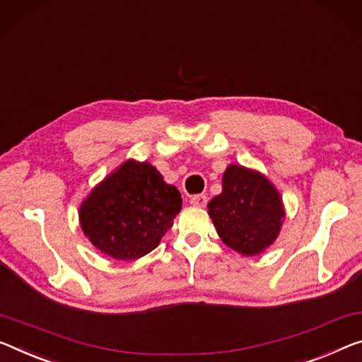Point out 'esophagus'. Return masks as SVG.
I'll list each match as a JSON object with an SVG mask.
<instances>
[{
	"label": "esophagus",
	"instance_id": "34e87169",
	"mask_svg": "<svg viewBox=\"0 0 362 362\" xmlns=\"http://www.w3.org/2000/svg\"><path fill=\"white\" fill-rule=\"evenodd\" d=\"M191 205L194 207H205L207 205V196H204V194H197V196H192L191 197Z\"/></svg>",
	"mask_w": 362,
	"mask_h": 362
}]
</instances>
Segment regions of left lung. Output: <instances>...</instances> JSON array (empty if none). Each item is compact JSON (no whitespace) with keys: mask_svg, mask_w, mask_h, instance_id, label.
<instances>
[{"mask_svg":"<svg viewBox=\"0 0 362 362\" xmlns=\"http://www.w3.org/2000/svg\"><path fill=\"white\" fill-rule=\"evenodd\" d=\"M209 216L228 247L252 257L276 241L285 220L283 199L269 177L243 165H228L221 194L210 200Z\"/></svg>","mask_w":362,"mask_h":362,"instance_id":"obj_1","label":"left lung"}]
</instances>
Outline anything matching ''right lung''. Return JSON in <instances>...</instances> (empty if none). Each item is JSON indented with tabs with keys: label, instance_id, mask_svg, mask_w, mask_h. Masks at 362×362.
Here are the masks:
<instances>
[{
	"label": "right lung",
	"instance_id": "add662e5",
	"mask_svg": "<svg viewBox=\"0 0 362 362\" xmlns=\"http://www.w3.org/2000/svg\"><path fill=\"white\" fill-rule=\"evenodd\" d=\"M181 194L153 165L126 160L88 192L79 223L93 246L116 260L153 251L173 225Z\"/></svg>",
	"mask_w": 362,
	"mask_h": 362
}]
</instances>
